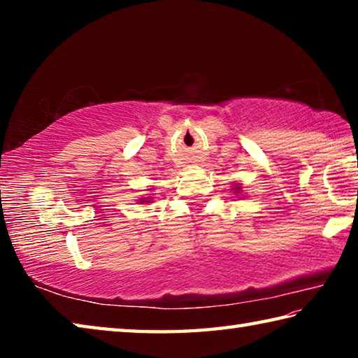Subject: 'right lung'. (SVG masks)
I'll use <instances>...</instances> for the list:
<instances>
[{
  "label": "right lung",
  "mask_w": 358,
  "mask_h": 358,
  "mask_svg": "<svg viewBox=\"0 0 358 358\" xmlns=\"http://www.w3.org/2000/svg\"><path fill=\"white\" fill-rule=\"evenodd\" d=\"M142 202H145V201H142Z\"/></svg>",
  "instance_id": "right-lung-1"
}]
</instances>
